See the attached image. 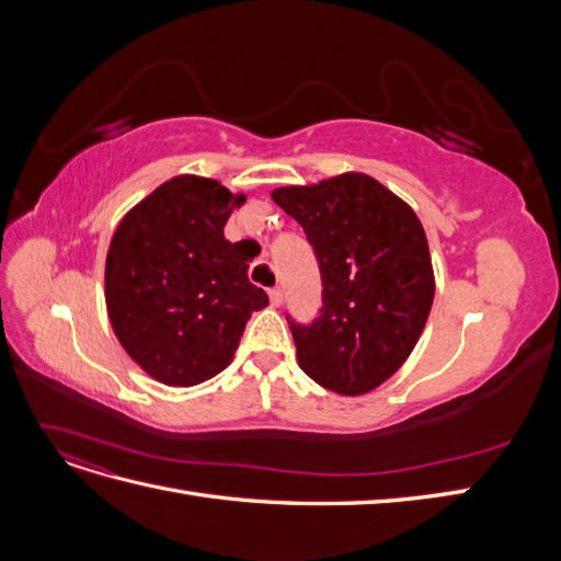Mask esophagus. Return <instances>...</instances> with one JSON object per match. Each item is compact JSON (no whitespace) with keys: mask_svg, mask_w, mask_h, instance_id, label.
<instances>
[{"mask_svg":"<svg viewBox=\"0 0 561 561\" xmlns=\"http://www.w3.org/2000/svg\"><path fill=\"white\" fill-rule=\"evenodd\" d=\"M268 299H271V307H280V304H283V290H280V287H271Z\"/></svg>","mask_w":561,"mask_h":561,"instance_id":"34e87169","label":"esophagus"}]
</instances>
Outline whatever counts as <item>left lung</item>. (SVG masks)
<instances>
[{
    "instance_id": "8db88e82",
    "label": "left lung",
    "mask_w": 561,
    "mask_h": 561,
    "mask_svg": "<svg viewBox=\"0 0 561 561\" xmlns=\"http://www.w3.org/2000/svg\"><path fill=\"white\" fill-rule=\"evenodd\" d=\"M313 245L322 309L290 330L297 363L322 388L363 396L410 358L435 297L426 231L381 182L344 173L271 194Z\"/></svg>"
}]
</instances>
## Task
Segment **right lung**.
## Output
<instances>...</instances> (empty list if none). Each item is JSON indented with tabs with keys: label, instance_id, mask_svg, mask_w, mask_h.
Returning <instances> with one entry per match:
<instances>
[{
	"label": "right lung",
	"instance_id": "right-lung-1",
	"mask_svg": "<svg viewBox=\"0 0 561 561\" xmlns=\"http://www.w3.org/2000/svg\"><path fill=\"white\" fill-rule=\"evenodd\" d=\"M245 203L217 180L178 175L118 222L107 250L105 301L130 358L165 386L219 375L239 348L252 311L268 304L248 280L241 243L225 239Z\"/></svg>",
	"mask_w": 561,
	"mask_h": 561
}]
</instances>
